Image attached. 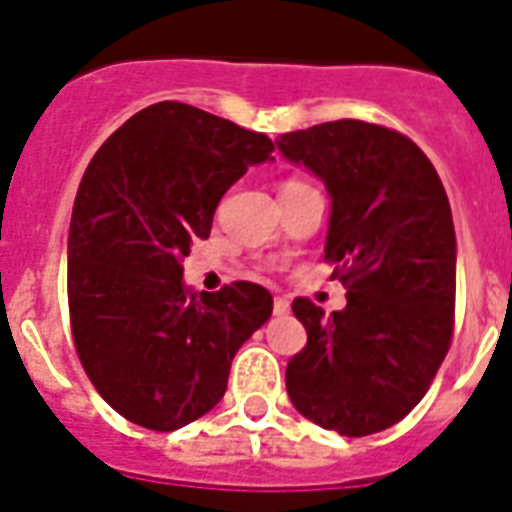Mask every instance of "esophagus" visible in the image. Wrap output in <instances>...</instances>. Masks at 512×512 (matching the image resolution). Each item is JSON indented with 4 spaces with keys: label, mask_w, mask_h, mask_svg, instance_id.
<instances>
[{
    "label": "esophagus",
    "mask_w": 512,
    "mask_h": 512,
    "mask_svg": "<svg viewBox=\"0 0 512 512\" xmlns=\"http://www.w3.org/2000/svg\"><path fill=\"white\" fill-rule=\"evenodd\" d=\"M273 314H276V317H287V314H290V303L284 298H276L273 300Z\"/></svg>",
    "instance_id": "1"
}]
</instances>
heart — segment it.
<instances>
[{
	"instance_id": "b5f03b06",
	"label": "heart",
	"mask_w": 512,
	"mask_h": 512,
	"mask_svg": "<svg viewBox=\"0 0 512 512\" xmlns=\"http://www.w3.org/2000/svg\"><path fill=\"white\" fill-rule=\"evenodd\" d=\"M287 185H298V182H284V185H282V187H287Z\"/></svg>"
}]
</instances>
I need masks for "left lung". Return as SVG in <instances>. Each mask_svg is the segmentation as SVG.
Returning <instances> with one entry per match:
<instances>
[{"label": "left lung", "mask_w": 512, "mask_h": 512, "mask_svg": "<svg viewBox=\"0 0 512 512\" xmlns=\"http://www.w3.org/2000/svg\"><path fill=\"white\" fill-rule=\"evenodd\" d=\"M276 147L330 195L325 260L346 306L298 298L306 349L287 395L306 419L346 438L392 427L416 408L451 346L456 233L438 171L408 139L362 120L292 131Z\"/></svg>", "instance_id": "1"}]
</instances>
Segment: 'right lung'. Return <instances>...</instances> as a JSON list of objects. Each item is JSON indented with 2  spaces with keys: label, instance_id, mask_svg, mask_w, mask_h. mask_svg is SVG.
Segmentation results:
<instances>
[{
  "label": "right lung",
  "instance_id": "obj_1",
  "mask_svg": "<svg viewBox=\"0 0 512 512\" xmlns=\"http://www.w3.org/2000/svg\"><path fill=\"white\" fill-rule=\"evenodd\" d=\"M273 142L204 109L158 101L101 144L74 198L66 244L72 335L85 373L120 416L171 432L228 389L230 362L268 322L271 292H198L182 257Z\"/></svg>",
  "mask_w": 512,
  "mask_h": 512
}]
</instances>
